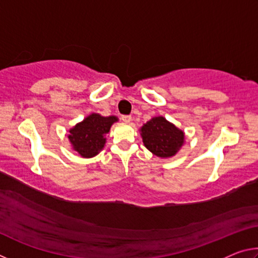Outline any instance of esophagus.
<instances>
[{"label":"esophagus","instance_id":"34e87169","mask_svg":"<svg viewBox=\"0 0 258 258\" xmlns=\"http://www.w3.org/2000/svg\"><path fill=\"white\" fill-rule=\"evenodd\" d=\"M121 120H123L124 123H131V121H132V117L127 115H123L121 116Z\"/></svg>","mask_w":258,"mask_h":258}]
</instances>
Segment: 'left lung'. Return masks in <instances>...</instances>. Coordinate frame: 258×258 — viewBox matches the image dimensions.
Returning <instances> with one entry per match:
<instances>
[{"instance_id": "1", "label": "left lung", "mask_w": 258, "mask_h": 258, "mask_svg": "<svg viewBox=\"0 0 258 258\" xmlns=\"http://www.w3.org/2000/svg\"><path fill=\"white\" fill-rule=\"evenodd\" d=\"M143 145L159 158H172L185 142V134L163 116L152 118L140 127Z\"/></svg>"}]
</instances>
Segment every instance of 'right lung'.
<instances>
[{"label":"right lung","mask_w":258,"mask_h":258,"mask_svg":"<svg viewBox=\"0 0 258 258\" xmlns=\"http://www.w3.org/2000/svg\"><path fill=\"white\" fill-rule=\"evenodd\" d=\"M118 121V117H104L100 113H91L80 123L68 131V140L73 150H75L83 158H92L101 151L113 123Z\"/></svg>","instance_id":"obj_1"}]
</instances>
